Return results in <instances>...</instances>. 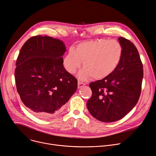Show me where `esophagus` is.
I'll return each instance as SVG.
<instances>
[{"label": "esophagus", "instance_id": "34e87169", "mask_svg": "<svg viewBox=\"0 0 156 156\" xmlns=\"http://www.w3.org/2000/svg\"><path fill=\"white\" fill-rule=\"evenodd\" d=\"M85 85L84 83H83L82 82H81V81H78V88H81V87L85 86Z\"/></svg>", "mask_w": 156, "mask_h": 156}]
</instances>
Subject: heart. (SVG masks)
<instances>
[{"instance_id":"b5f03b06","label":"heart","mask_w":156,"mask_h":156,"mask_svg":"<svg viewBox=\"0 0 156 156\" xmlns=\"http://www.w3.org/2000/svg\"><path fill=\"white\" fill-rule=\"evenodd\" d=\"M123 48L116 40L100 38L87 41L76 45L75 51L70 48L63 64L68 73H75L82 64L84 68L78 74L81 80L92 76L101 80L109 76L119 65Z\"/></svg>"}]
</instances>
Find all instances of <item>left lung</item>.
Returning <instances> with one entry per match:
<instances>
[{
	"instance_id": "8db88e82",
	"label": "left lung",
	"mask_w": 156,
	"mask_h": 156,
	"mask_svg": "<svg viewBox=\"0 0 156 156\" xmlns=\"http://www.w3.org/2000/svg\"><path fill=\"white\" fill-rule=\"evenodd\" d=\"M123 48L121 61L109 76L90 83L92 91L87 101L89 112L105 122L125 116L136 104L141 93L143 65L137 48L129 40L119 37Z\"/></svg>"
}]
</instances>
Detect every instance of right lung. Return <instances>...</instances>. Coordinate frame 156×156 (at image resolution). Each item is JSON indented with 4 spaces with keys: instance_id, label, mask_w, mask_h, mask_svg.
<instances>
[{
    "instance_id": "right-lung-1",
    "label": "right lung",
    "mask_w": 156,
    "mask_h": 156,
    "mask_svg": "<svg viewBox=\"0 0 156 156\" xmlns=\"http://www.w3.org/2000/svg\"><path fill=\"white\" fill-rule=\"evenodd\" d=\"M66 48L62 40L35 36L24 44L16 61L15 80L24 105L35 115L51 118L62 109L78 87L77 80L65 69Z\"/></svg>"
}]
</instances>
